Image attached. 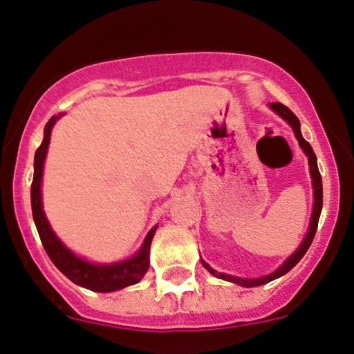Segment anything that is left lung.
<instances>
[{
	"label": "left lung",
	"instance_id": "8db88e82",
	"mask_svg": "<svg viewBox=\"0 0 354 354\" xmlns=\"http://www.w3.org/2000/svg\"><path fill=\"white\" fill-rule=\"evenodd\" d=\"M270 107H272V111H275L281 119H285L286 122H288L290 126H292L293 132H295V137H297V139H298V144H300V147L303 149V152H305L306 157H308L310 176H311V185H313V198H315V201H313V210H311V220H310L308 232H306L305 239H303V242L300 243V247H298L297 250H295L292 255H290L288 259H286L283 263H281L280 267L275 270V272L270 273V275H265V277H260V278H242V277L227 275V273H222V272H217V270H214L209 263H207L205 260L201 259L203 268L209 270L212 275L220 278V280H227V281H232V283L242 285V286H245V288H252V286L265 285V283H268V281L277 280V278L283 277L285 273H288L290 270H292L295 265H297L298 261L303 259V255H305L306 250H308V248H310L311 242H313L315 234H317L319 214H322V209H323V184H322V176H319L318 164H317V156H315V152H313V149H311V145L306 142L305 139H303L301 131H300V120H298L297 115H295L293 112L288 109V107L283 106V104L270 102Z\"/></svg>",
	"mask_w": 354,
	"mask_h": 354
}]
</instances>
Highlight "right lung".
I'll return each instance as SVG.
<instances>
[{"label": "right lung", "mask_w": 354, "mask_h": 354, "mask_svg": "<svg viewBox=\"0 0 354 354\" xmlns=\"http://www.w3.org/2000/svg\"><path fill=\"white\" fill-rule=\"evenodd\" d=\"M62 115L64 114L53 115L48 120V124L44 126V139L35 153V176H32L31 184L32 218H35L37 234H39L46 253H48L49 259L56 265L57 270L64 273L73 283L91 290V292H118V290L126 288V286L139 283L145 273H147L149 265H151L149 253H151V243L153 234L157 230V225L149 232L142 247L137 250L136 255H132L127 260L115 261V263H93V261L82 259V257H77L76 253L71 252L61 242L59 236L54 234V230L44 215L43 201H41V182H43V169L49 140H51V131L56 120L62 118Z\"/></svg>", "instance_id": "right-lung-1"}]
</instances>
